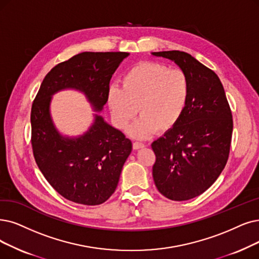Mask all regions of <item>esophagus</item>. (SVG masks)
Masks as SVG:
<instances>
[{"label": "esophagus", "mask_w": 259, "mask_h": 259, "mask_svg": "<svg viewBox=\"0 0 259 259\" xmlns=\"http://www.w3.org/2000/svg\"><path fill=\"white\" fill-rule=\"evenodd\" d=\"M144 147H146V144L141 143V142H134L133 143V148L135 149V150H139V149H142Z\"/></svg>", "instance_id": "34e87169"}]
</instances>
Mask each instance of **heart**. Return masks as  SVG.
I'll use <instances>...</instances> for the list:
<instances>
[{"label":"heart","instance_id":"obj_1","mask_svg":"<svg viewBox=\"0 0 259 259\" xmlns=\"http://www.w3.org/2000/svg\"><path fill=\"white\" fill-rule=\"evenodd\" d=\"M191 85L186 72L169 69L157 63H142L131 68L122 78V87L111 85L107 104L116 125L128 128L137 139H146L157 131L165 132L177 125L187 108Z\"/></svg>","mask_w":259,"mask_h":259}]
</instances>
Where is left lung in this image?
Returning <instances> with one entry per match:
<instances>
[{
	"mask_svg": "<svg viewBox=\"0 0 259 259\" xmlns=\"http://www.w3.org/2000/svg\"><path fill=\"white\" fill-rule=\"evenodd\" d=\"M151 54L173 61L190 79V99L182 119L152 143L158 191L172 201H187L207 190L225 167L232 111L220 78L198 59L181 51Z\"/></svg>",
	"mask_w": 259,
	"mask_h": 259,
	"instance_id": "obj_1",
	"label": "left lung"
}]
</instances>
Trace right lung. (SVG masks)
Instances as JSON below:
<instances>
[{"label": "right lung", "mask_w": 259, "mask_h": 259, "mask_svg": "<svg viewBox=\"0 0 259 259\" xmlns=\"http://www.w3.org/2000/svg\"><path fill=\"white\" fill-rule=\"evenodd\" d=\"M126 52H82L58 64L46 75L30 113L32 146L38 168L65 199L82 205H100L115 192L132 141L108 124L100 113L107 102L109 81ZM75 90L96 111L81 136L67 137L50 115L51 97Z\"/></svg>", "instance_id": "1"}]
</instances>
